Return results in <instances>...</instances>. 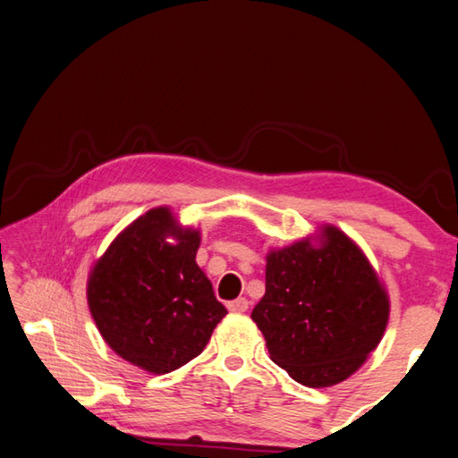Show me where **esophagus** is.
I'll use <instances>...</instances> for the list:
<instances>
[{
  "instance_id": "esophagus-1",
  "label": "esophagus",
  "mask_w": 458,
  "mask_h": 458,
  "mask_svg": "<svg viewBox=\"0 0 458 458\" xmlns=\"http://www.w3.org/2000/svg\"><path fill=\"white\" fill-rule=\"evenodd\" d=\"M249 301H246L244 299V296H241V299H237V301H231L229 304H227V308H229V310L231 312H246V310H249Z\"/></svg>"
}]
</instances>
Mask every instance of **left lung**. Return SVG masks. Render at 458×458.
I'll return each mask as SVG.
<instances>
[{"label":"left lung","instance_id":"left-lung-1","mask_svg":"<svg viewBox=\"0 0 458 458\" xmlns=\"http://www.w3.org/2000/svg\"><path fill=\"white\" fill-rule=\"evenodd\" d=\"M266 294L252 319L269 358L306 387H329L360 368L387 327L389 299L354 241L333 225L267 254Z\"/></svg>","mask_w":458,"mask_h":458}]
</instances>
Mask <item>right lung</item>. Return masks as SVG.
<instances>
[{
    "instance_id": "obj_1",
    "label": "right lung",
    "mask_w": 458,
    "mask_h": 458,
    "mask_svg": "<svg viewBox=\"0 0 458 458\" xmlns=\"http://www.w3.org/2000/svg\"><path fill=\"white\" fill-rule=\"evenodd\" d=\"M199 246V231L182 229L169 208H154L123 229L90 271L86 296L98 331L150 374L199 356L227 314L196 264Z\"/></svg>"
}]
</instances>
